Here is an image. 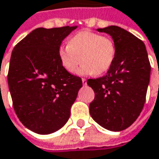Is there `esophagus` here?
Returning <instances> with one entry per match:
<instances>
[{
	"label": "esophagus",
	"mask_w": 159,
	"mask_h": 159,
	"mask_svg": "<svg viewBox=\"0 0 159 159\" xmlns=\"http://www.w3.org/2000/svg\"><path fill=\"white\" fill-rule=\"evenodd\" d=\"M82 82H83V84H86V79L85 78H82Z\"/></svg>",
	"instance_id": "obj_1"
}]
</instances>
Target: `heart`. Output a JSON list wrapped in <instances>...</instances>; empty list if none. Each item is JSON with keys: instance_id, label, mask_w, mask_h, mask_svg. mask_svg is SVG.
Masks as SVG:
<instances>
[{"instance_id": "b5f03b06", "label": "heart", "mask_w": 159, "mask_h": 159, "mask_svg": "<svg viewBox=\"0 0 159 159\" xmlns=\"http://www.w3.org/2000/svg\"><path fill=\"white\" fill-rule=\"evenodd\" d=\"M116 53L115 42L108 36L91 31H82L72 37L66 45L58 48V56L63 67L69 73H75L84 62L77 73L82 75H102L114 64Z\"/></svg>"}]
</instances>
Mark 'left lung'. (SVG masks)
Returning <instances> with one entry per match:
<instances>
[{"mask_svg":"<svg viewBox=\"0 0 159 159\" xmlns=\"http://www.w3.org/2000/svg\"><path fill=\"white\" fill-rule=\"evenodd\" d=\"M97 31L112 36L116 53L106 75L87 80L94 92L90 115L104 128L122 131L144 107L151 66L145 43L131 33L115 25Z\"/></svg>","mask_w":159,"mask_h":159,"instance_id":"left-lung-1","label":"left lung"}]
</instances>
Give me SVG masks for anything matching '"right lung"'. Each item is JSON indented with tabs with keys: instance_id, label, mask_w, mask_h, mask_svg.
I'll list each match as a JSON object with an SVG mask.
<instances>
[{
	"instance_id": "right-lung-1",
	"label": "right lung",
	"mask_w": 159,
	"mask_h": 159,
	"mask_svg": "<svg viewBox=\"0 0 159 159\" xmlns=\"http://www.w3.org/2000/svg\"><path fill=\"white\" fill-rule=\"evenodd\" d=\"M75 28H37L11 52L8 84L12 106L22 125L37 134H51L65 125L83 85L58 56L63 40Z\"/></svg>"
}]
</instances>
